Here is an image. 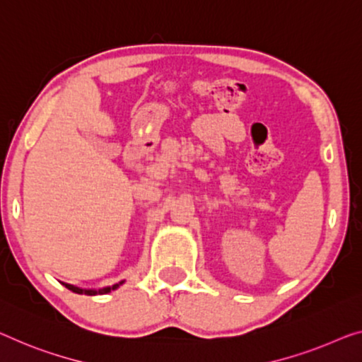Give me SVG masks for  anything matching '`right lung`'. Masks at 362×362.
Here are the masks:
<instances>
[{"mask_svg": "<svg viewBox=\"0 0 362 362\" xmlns=\"http://www.w3.org/2000/svg\"><path fill=\"white\" fill-rule=\"evenodd\" d=\"M125 283V281H120L113 286H107V288H102V289H83V288H78V286H73V284H68V283H63L64 288H68L69 291H73V293L76 294H86V296H95V294H107L110 293V291H115L120 288V286Z\"/></svg>", "mask_w": 362, "mask_h": 362, "instance_id": "obj_1", "label": "right lung"}]
</instances>
